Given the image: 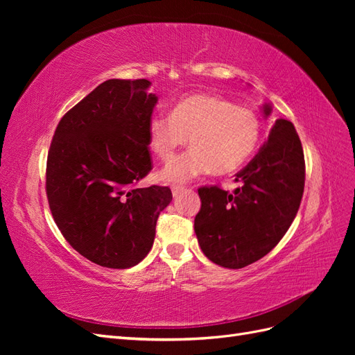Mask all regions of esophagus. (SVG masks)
Segmentation results:
<instances>
[{"mask_svg": "<svg viewBox=\"0 0 355 355\" xmlns=\"http://www.w3.org/2000/svg\"><path fill=\"white\" fill-rule=\"evenodd\" d=\"M182 191H185V187H180V185H173V187H171V192H173V197H178Z\"/></svg>", "mask_w": 355, "mask_h": 355, "instance_id": "1", "label": "esophagus"}]
</instances>
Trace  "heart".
Segmentation results:
<instances>
[{
	"label": "heart",
	"instance_id": "1",
	"mask_svg": "<svg viewBox=\"0 0 355 355\" xmlns=\"http://www.w3.org/2000/svg\"><path fill=\"white\" fill-rule=\"evenodd\" d=\"M261 124L254 112L211 94H189L179 99L170 115L155 114L148 121L149 149L170 161L189 139L191 151L178 157L159 176L184 182L206 175H230L256 149Z\"/></svg>",
	"mask_w": 355,
	"mask_h": 355
}]
</instances>
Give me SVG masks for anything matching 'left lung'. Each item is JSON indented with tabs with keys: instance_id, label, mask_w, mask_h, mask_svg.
Masks as SVG:
<instances>
[{
	"instance_id": "left-lung-1",
	"label": "left lung",
	"mask_w": 355,
	"mask_h": 355,
	"mask_svg": "<svg viewBox=\"0 0 355 355\" xmlns=\"http://www.w3.org/2000/svg\"><path fill=\"white\" fill-rule=\"evenodd\" d=\"M271 114V105H263ZM232 194L219 187L198 189L194 230L202 253L231 270L270 253L292 225L305 187V159L295 125L280 118L253 159L235 175Z\"/></svg>"
}]
</instances>
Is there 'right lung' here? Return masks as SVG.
Here are the masks:
<instances>
[{
	"mask_svg": "<svg viewBox=\"0 0 355 355\" xmlns=\"http://www.w3.org/2000/svg\"><path fill=\"white\" fill-rule=\"evenodd\" d=\"M151 81L108 80L59 121L49 149V206L65 240L85 259L125 270L151 250L168 187L139 188L153 168Z\"/></svg>",
	"mask_w": 355,
	"mask_h": 355,
	"instance_id": "1",
	"label": "right lung"
}]
</instances>
